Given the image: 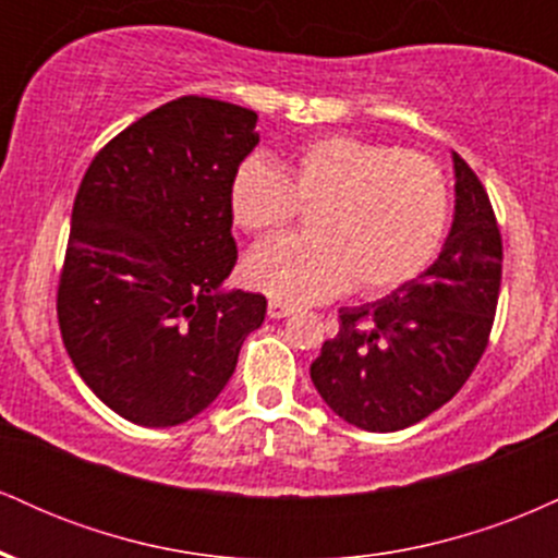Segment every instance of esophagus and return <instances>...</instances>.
Listing matches in <instances>:
<instances>
[{"label": "esophagus", "mask_w": 558, "mask_h": 558, "mask_svg": "<svg viewBox=\"0 0 558 558\" xmlns=\"http://www.w3.org/2000/svg\"><path fill=\"white\" fill-rule=\"evenodd\" d=\"M267 315H270L272 319L288 317V315H293V306L283 304V301H275V299H270V304H267Z\"/></svg>", "instance_id": "1"}]
</instances>
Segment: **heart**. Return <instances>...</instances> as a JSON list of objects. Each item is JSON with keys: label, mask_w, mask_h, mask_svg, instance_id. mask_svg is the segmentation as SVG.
I'll list each match as a JSON object with an SVG mask.
<instances>
[{"label": "heart", "mask_w": 558, "mask_h": 558, "mask_svg": "<svg viewBox=\"0 0 558 558\" xmlns=\"http://www.w3.org/2000/svg\"><path fill=\"white\" fill-rule=\"evenodd\" d=\"M228 204L254 235L315 207L312 235L270 241L243 259L246 286L283 304H317L351 286L362 296L399 291L433 265L451 222V189L435 159L345 133L304 141L280 168L246 157Z\"/></svg>", "instance_id": "heart-1"}]
</instances>
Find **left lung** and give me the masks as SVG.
Segmentation results:
<instances>
[{
    "label": "left lung",
    "mask_w": 558,
    "mask_h": 558,
    "mask_svg": "<svg viewBox=\"0 0 558 558\" xmlns=\"http://www.w3.org/2000/svg\"><path fill=\"white\" fill-rule=\"evenodd\" d=\"M457 215L444 252L414 283L375 304L341 310L310 375L325 403L373 433L430 417L475 373L490 341L504 243L475 170L453 155Z\"/></svg>",
    "instance_id": "obj_1"
}]
</instances>
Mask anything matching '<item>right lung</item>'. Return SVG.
Instances as JSON below:
<instances>
[{
	"label": "right lung",
	"mask_w": 558,
	"mask_h": 558,
	"mask_svg": "<svg viewBox=\"0 0 558 558\" xmlns=\"http://www.w3.org/2000/svg\"><path fill=\"white\" fill-rule=\"evenodd\" d=\"M254 128L246 107L181 96L107 141L78 185L57 319L83 383L128 422L204 412L265 319L262 293L220 291L239 259L230 178Z\"/></svg>",
	"instance_id": "right-lung-1"
}]
</instances>
